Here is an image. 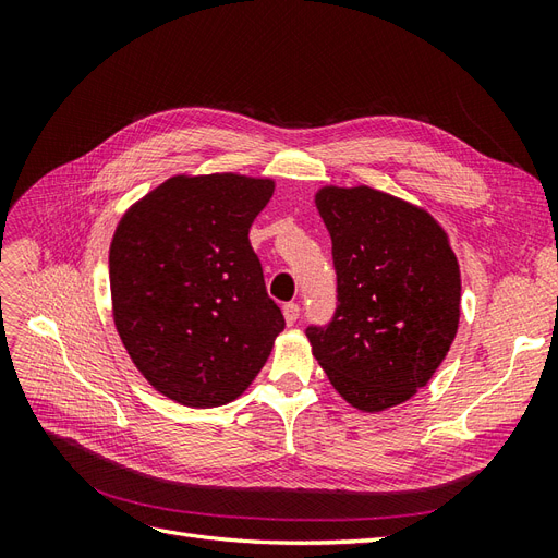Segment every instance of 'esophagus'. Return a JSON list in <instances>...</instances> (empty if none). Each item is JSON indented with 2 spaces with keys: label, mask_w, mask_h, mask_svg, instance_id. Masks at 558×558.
Returning <instances> with one entry per match:
<instances>
[{
  "label": "esophagus",
  "mask_w": 558,
  "mask_h": 558,
  "mask_svg": "<svg viewBox=\"0 0 558 558\" xmlns=\"http://www.w3.org/2000/svg\"><path fill=\"white\" fill-rule=\"evenodd\" d=\"M283 318H286V324H289V326L295 324V320L300 318V305H298V302H286V305H283Z\"/></svg>",
  "instance_id": "1"
}]
</instances>
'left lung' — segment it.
<instances>
[{"label":"left lung","mask_w":558,"mask_h":558,"mask_svg":"<svg viewBox=\"0 0 558 558\" xmlns=\"http://www.w3.org/2000/svg\"><path fill=\"white\" fill-rule=\"evenodd\" d=\"M332 240L335 314L307 326L330 384L363 412L410 400L459 330L461 275L445 230L414 205L367 185L320 189Z\"/></svg>","instance_id":"8db88e82"}]
</instances>
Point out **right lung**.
<instances>
[{
  "label": "right lung",
  "instance_id": "obj_1",
  "mask_svg": "<svg viewBox=\"0 0 558 558\" xmlns=\"http://www.w3.org/2000/svg\"><path fill=\"white\" fill-rule=\"evenodd\" d=\"M269 179L174 177L140 199L109 251L113 320L162 396L218 408L256 379L286 320L267 295L248 228Z\"/></svg>",
  "mask_w": 558,
  "mask_h": 558
}]
</instances>
